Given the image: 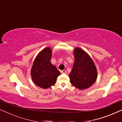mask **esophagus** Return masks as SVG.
I'll return each mask as SVG.
<instances>
[{"instance_id": "esophagus-1", "label": "esophagus", "mask_w": 122, "mask_h": 122, "mask_svg": "<svg viewBox=\"0 0 122 122\" xmlns=\"http://www.w3.org/2000/svg\"><path fill=\"white\" fill-rule=\"evenodd\" d=\"M61 73H62L63 74H67V73H66V71H65V70H63V71H61Z\"/></svg>"}]
</instances>
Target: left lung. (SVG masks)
<instances>
[{
	"mask_svg": "<svg viewBox=\"0 0 122 122\" xmlns=\"http://www.w3.org/2000/svg\"><path fill=\"white\" fill-rule=\"evenodd\" d=\"M74 63L69 74L71 84L79 89H86L95 83L97 71L90 56L80 48L74 51Z\"/></svg>",
	"mask_w": 122,
	"mask_h": 122,
	"instance_id": "obj_1",
	"label": "left lung"
}]
</instances>
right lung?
Wrapping results in <instances>:
<instances>
[{"label": "right lung", "instance_id": "obj_1", "mask_svg": "<svg viewBox=\"0 0 122 122\" xmlns=\"http://www.w3.org/2000/svg\"><path fill=\"white\" fill-rule=\"evenodd\" d=\"M52 51L49 47L42 50L35 59L31 69V76L35 84L43 89H47L56 84L61 74L56 66L51 64Z\"/></svg>", "mask_w": 122, "mask_h": 122}]
</instances>
